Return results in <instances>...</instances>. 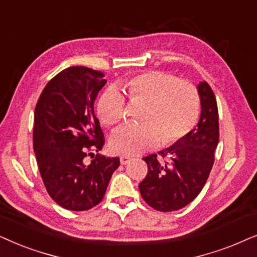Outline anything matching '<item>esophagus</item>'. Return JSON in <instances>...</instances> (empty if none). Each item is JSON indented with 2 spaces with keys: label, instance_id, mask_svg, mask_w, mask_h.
Returning a JSON list of instances; mask_svg holds the SVG:
<instances>
[{
  "label": "esophagus",
  "instance_id": "obj_1",
  "mask_svg": "<svg viewBox=\"0 0 257 257\" xmlns=\"http://www.w3.org/2000/svg\"><path fill=\"white\" fill-rule=\"evenodd\" d=\"M119 161H121V164H123V166H125V164H128V163H131L132 161H133V157H131V156H121L119 157Z\"/></svg>",
  "mask_w": 257,
  "mask_h": 257
}]
</instances>
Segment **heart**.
I'll use <instances>...</instances> for the list:
<instances>
[{"label": "heart", "instance_id": "heart-1", "mask_svg": "<svg viewBox=\"0 0 257 257\" xmlns=\"http://www.w3.org/2000/svg\"><path fill=\"white\" fill-rule=\"evenodd\" d=\"M132 104H143L142 124L123 128L110 139L112 152L138 155L162 141L169 146L184 138L196 124L200 97L194 84L162 71H145L119 82ZM97 115L103 124L117 126L124 117V98L114 88L101 95Z\"/></svg>", "mask_w": 257, "mask_h": 257}]
</instances>
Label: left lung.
I'll return each instance as SVG.
<instances>
[{"label": "left lung", "mask_w": 257, "mask_h": 257, "mask_svg": "<svg viewBox=\"0 0 257 257\" xmlns=\"http://www.w3.org/2000/svg\"><path fill=\"white\" fill-rule=\"evenodd\" d=\"M197 91L201 116L193 131L169 148L143 157L148 174L139 184L147 204L159 211H174L189 204L200 194L214 164L218 133V110L215 95L206 81L200 82Z\"/></svg>", "instance_id": "left-lung-1"}]
</instances>
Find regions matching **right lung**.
<instances>
[{"instance_id":"1","label":"right lung","mask_w":257,"mask_h":257,"mask_svg":"<svg viewBox=\"0 0 257 257\" xmlns=\"http://www.w3.org/2000/svg\"><path fill=\"white\" fill-rule=\"evenodd\" d=\"M87 67L67 68L41 93L34 115L33 145L37 166L50 197L74 211L91 209L103 198L118 157L94 155L104 145L94 102L107 80Z\"/></svg>"}]
</instances>
